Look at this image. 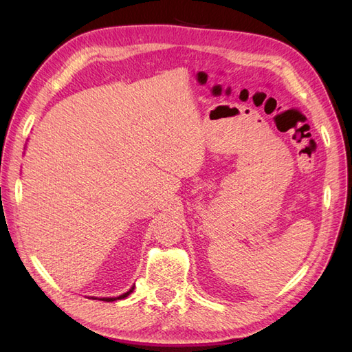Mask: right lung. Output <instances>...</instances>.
<instances>
[{
	"instance_id": "add662e5",
	"label": "right lung",
	"mask_w": 352,
	"mask_h": 352,
	"mask_svg": "<svg viewBox=\"0 0 352 352\" xmlns=\"http://www.w3.org/2000/svg\"><path fill=\"white\" fill-rule=\"evenodd\" d=\"M133 289L135 287H132V289H129L127 291L126 294H123V295H119V296H114V298H100L101 301H107V302H111V301H117V300H123V298H126L127 295H129L131 292H133ZM95 300H97V298H95Z\"/></svg>"
}]
</instances>
